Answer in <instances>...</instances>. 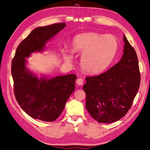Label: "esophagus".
<instances>
[{
	"mask_svg": "<svg viewBox=\"0 0 150 150\" xmlns=\"http://www.w3.org/2000/svg\"><path fill=\"white\" fill-rule=\"evenodd\" d=\"M76 83H77L79 86H82L83 84V80L82 79H81V78H79L77 80H76Z\"/></svg>",
	"mask_w": 150,
	"mask_h": 150,
	"instance_id": "esophagus-1",
	"label": "esophagus"
}]
</instances>
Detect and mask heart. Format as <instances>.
Listing matches in <instances>:
<instances>
[{"label": "heart", "mask_w": 150, "mask_h": 150, "mask_svg": "<svg viewBox=\"0 0 150 150\" xmlns=\"http://www.w3.org/2000/svg\"><path fill=\"white\" fill-rule=\"evenodd\" d=\"M73 50L82 54L81 67L89 74L105 71L116 56L118 43L112 35L96 33H83L76 36L73 41ZM68 59L73 58L72 52H66Z\"/></svg>", "instance_id": "obj_1"}]
</instances>
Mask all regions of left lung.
Wrapping results in <instances>:
<instances>
[{
    "label": "left lung",
    "mask_w": 150,
    "mask_h": 150,
    "mask_svg": "<svg viewBox=\"0 0 150 150\" xmlns=\"http://www.w3.org/2000/svg\"><path fill=\"white\" fill-rule=\"evenodd\" d=\"M123 41L121 60L107 71L86 77L83 86L86 94V109L99 123H110L125 116L140 86L136 52L125 35Z\"/></svg>",
    "instance_id": "8db88e82"
}]
</instances>
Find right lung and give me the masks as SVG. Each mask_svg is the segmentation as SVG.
<instances>
[{
    "instance_id": "right-lung-1",
    "label": "right lung",
    "mask_w": 150,
    "mask_h": 150,
    "mask_svg": "<svg viewBox=\"0 0 150 150\" xmlns=\"http://www.w3.org/2000/svg\"><path fill=\"white\" fill-rule=\"evenodd\" d=\"M59 23L34 29L16 48L11 64L14 92L17 102L34 119L54 121L60 116L75 88V74L39 78L26 68V58L44 50L46 43L63 29Z\"/></svg>"
}]
</instances>
